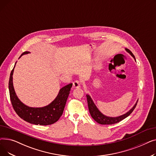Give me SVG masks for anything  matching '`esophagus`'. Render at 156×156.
Here are the masks:
<instances>
[{
	"instance_id": "obj_1",
	"label": "esophagus",
	"mask_w": 156,
	"mask_h": 156,
	"mask_svg": "<svg viewBox=\"0 0 156 156\" xmlns=\"http://www.w3.org/2000/svg\"><path fill=\"white\" fill-rule=\"evenodd\" d=\"M80 86H81V82L78 80L75 81L73 83V87L74 88H80Z\"/></svg>"
}]
</instances>
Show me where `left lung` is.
<instances>
[{"label": "left lung", "mask_w": 156, "mask_h": 156, "mask_svg": "<svg viewBox=\"0 0 156 156\" xmlns=\"http://www.w3.org/2000/svg\"><path fill=\"white\" fill-rule=\"evenodd\" d=\"M125 49H126V51L128 53H129V54L132 55L135 60V57L134 55L133 54V53L131 52L129 49H128V48H125ZM86 96H87V102H88V106L90 114V115L92 117V118L96 122H97L98 123H99L101 125H112V124L117 123V122H119V121H122V119H124L125 118H127L129 115V114L133 112V111L136 108V105L138 102V101H137L133 107L128 112H127L126 114H122V115H121L120 116L112 118V117H108V116H106L104 115V114L102 113H101L100 112V111L98 109L97 106L95 105L94 102H93L90 96L88 94Z\"/></svg>", "instance_id": "left-lung-1"}]
</instances>
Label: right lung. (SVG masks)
<instances>
[{
	"instance_id": "right-lung-1",
	"label": "right lung",
	"mask_w": 156,
	"mask_h": 156,
	"mask_svg": "<svg viewBox=\"0 0 156 156\" xmlns=\"http://www.w3.org/2000/svg\"><path fill=\"white\" fill-rule=\"evenodd\" d=\"M28 53L30 52H24L20 58L23 55ZM14 67L11 72L9 90L12 105L16 114L25 121L37 125H49L58 121L63 113L73 84L69 83L61 88L55 99L48 105L43 108H30L21 102L15 93L12 83Z\"/></svg>"
}]
</instances>
